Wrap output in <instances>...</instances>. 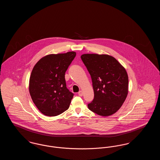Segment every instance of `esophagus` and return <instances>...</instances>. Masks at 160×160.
I'll use <instances>...</instances> for the list:
<instances>
[{
    "label": "esophagus",
    "mask_w": 160,
    "mask_h": 160,
    "mask_svg": "<svg viewBox=\"0 0 160 160\" xmlns=\"http://www.w3.org/2000/svg\"><path fill=\"white\" fill-rule=\"evenodd\" d=\"M78 95H79V96L82 97V96L83 95V92L82 91H80L78 92Z\"/></svg>",
    "instance_id": "1"
}]
</instances>
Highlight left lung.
Instances as JSON below:
<instances>
[{
  "label": "left lung",
  "instance_id": "left-lung-1",
  "mask_svg": "<svg viewBox=\"0 0 160 160\" xmlns=\"http://www.w3.org/2000/svg\"><path fill=\"white\" fill-rule=\"evenodd\" d=\"M81 59L91 77L94 98L88 107L102 116L115 113L128 93V77L125 68L108 54H84Z\"/></svg>",
  "mask_w": 160,
  "mask_h": 160
}]
</instances>
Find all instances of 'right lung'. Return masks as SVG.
Returning <instances> with one entry per match:
<instances>
[{
    "mask_svg": "<svg viewBox=\"0 0 160 160\" xmlns=\"http://www.w3.org/2000/svg\"><path fill=\"white\" fill-rule=\"evenodd\" d=\"M76 56L74 52L51 54L34 66L29 90L33 103L42 114L55 116L68 109L74 94L67 88L65 74Z\"/></svg>",
    "mask_w": 160,
    "mask_h": 160,
    "instance_id": "right-lung-1",
    "label": "right lung"
}]
</instances>
